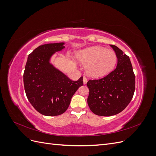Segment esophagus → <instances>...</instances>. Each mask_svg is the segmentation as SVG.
<instances>
[{
	"label": "esophagus",
	"instance_id": "1",
	"mask_svg": "<svg viewBox=\"0 0 156 156\" xmlns=\"http://www.w3.org/2000/svg\"><path fill=\"white\" fill-rule=\"evenodd\" d=\"M87 81H88L87 78L86 77H83V83H84V84H86L87 83Z\"/></svg>",
	"mask_w": 156,
	"mask_h": 156
}]
</instances>
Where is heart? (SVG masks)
Returning a JSON list of instances; mask_svg holds the SVG:
<instances>
[{
    "label": "heart",
    "mask_w": 156,
    "mask_h": 156,
    "mask_svg": "<svg viewBox=\"0 0 156 156\" xmlns=\"http://www.w3.org/2000/svg\"><path fill=\"white\" fill-rule=\"evenodd\" d=\"M77 58L86 66V72L89 76L94 78L108 75L114 69L117 62V56L114 51L98 46L80 51Z\"/></svg>",
    "instance_id": "obj_1"
}]
</instances>
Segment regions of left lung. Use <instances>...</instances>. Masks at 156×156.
<instances>
[{
  "label": "left lung",
  "instance_id": "left-lung-1",
  "mask_svg": "<svg viewBox=\"0 0 156 156\" xmlns=\"http://www.w3.org/2000/svg\"><path fill=\"white\" fill-rule=\"evenodd\" d=\"M117 56L116 68L105 77L87 82L90 109L98 116L119 114L128 105L135 88V76L129 56L114 45H111Z\"/></svg>",
  "mask_w": 156,
  "mask_h": 156
}]
</instances>
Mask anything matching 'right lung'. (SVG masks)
<instances>
[{
  "label": "right lung",
  "mask_w": 156,
  "mask_h": 156,
  "mask_svg": "<svg viewBox=\"0 0 156 156\" xmlns=\"http://www.w3.org/2000/svg\"><path fill=\"white\" fill-rule=\"evenodd\" d=\"M64 44L37 47L29 55L25 66L23 83L26 96L33 107L45 116L63 114L73 94L83 85V77L73 81L49 63L51 56L64 49Z\"/></svg>",
  "instance_id": "1"
}]
</instances>
